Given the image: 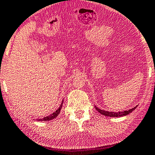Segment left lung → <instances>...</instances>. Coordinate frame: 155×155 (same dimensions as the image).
<instances>
[{
	"label": "left lung",
	"mask_w": 155,
	"mask_h": 155,
	"mask_svg": "<svg viewBox=\"0 0 155 155\" xmlns=\"http://www.w3.org/2000/svg\"><path fill=\"white\" fill-rule=\"evenodd\" d=\"M96 110L98 111L100 114H102V115L106 116H109V117H121V116H124L128 115L130 114V113L133 112V111L138 107V105L135 106V107L133 108L130 109L128 110H124V111H119V112H110V111H107V110H102V109L99 108L97 106H94Z\"/></svg>",
	"instance_id": "1"
}]
</instances>
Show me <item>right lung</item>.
Listing matches in <instances>:
<instances>
[{
  "label": "right lung",
  "mask_w": 155,
  "mask_h": 155,
  "mask_svg": "<svg viewBox=\"0 0 155 155\" xmlns=\"http://www.w3.org/2000/svg\"><path fill=\"white\" fill-rule=\"evenodd\" d=\"M63 102H64V100H62V102H61V105L59 106V107L58 109H57L55 111H54V112L53 113V114H50V115H49V116H46V117H43L42 119H36L37 120V121H50V120H52V119H54L55 118H56L57 116H58V114H59V113H60V111H61V108H62V105H63Z\"/></svg>",
  "instance_id": "add662e5"
}]
</instances>
